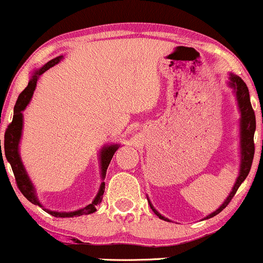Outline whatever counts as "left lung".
I'll return each instance as SVG.
<instances>
[{"label": "left lung", "mask_w": 263, "mask_h": 263, "mask_svg": "<svg viewBox=\"0 0 263 263\" xmlns=\"http://www.w3.org/2000/svg\"><path fill=\"white\" fill-rule=\"evenodd\" d=\"M230 86L235 89V93H236L238 108L241 111V165H240V174L235 183L232 192L230 193L228 199L224 201V204L219 208L218 210L214 211L213 214L206 216V219L213 218V216L218 215L220 211H222L228 206L229 203L231 201V199L234 198V195L236 194L238 186L241 185V183L246 179V177L249 176L250 170H251L252 161H253V155H255V142H253V135H255L256 129V116L255 111H253L251 101H250V93H249V87L245 84V81L241 79L237 75H230ZM263 122V121H262ZM151 209L155 211V214L158 216L159 219L167 220V218L162 216L161 214L157 211L155 208L152 206V204L149 203Z\"/></svg>", "instance_id": "1"}]
</instances>
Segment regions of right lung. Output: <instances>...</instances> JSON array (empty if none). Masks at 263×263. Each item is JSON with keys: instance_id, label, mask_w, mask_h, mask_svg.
I'll use <instances>...</instances> for the list:
<instances>
[{"instance_id": "obj_1", "label": "right lung", "mask_w": 263, "mask_h": 263, "mask_svg": "<svg viewBox=\"0 0 263 263\" xmlns=\"http://www.w3.org/2000/svg\"><path fill=\"white\" fill-rule=\"evenodd\" d=\"M60 59H62V57H57V58H54L50 60V62H48L47 64L42 66L39 70L35 71L34 75L32 77V79L29 80L28 85H27L26 89L20 93V96H18L16 105H14L13 120H12V122L7 126V128H6V132H5V156L6 158H7V161L10 162L12 171H13L18 189L21 190V193H22V194L25 195V197L28 199L32 204L39 205V206H42V205L39 204L38 199L35 197L34 186L32 185L31 180H29L28 176H27L25 167H23L22 162H21L20 153H18V143H20L21 134H22V125H23L22 111L25 110L27 105L29 104V100L32 99L33 91H34L35 85H37V80L39 75H42L49 68H52V66L58 64ZM117 148H119V146H116V144H112V146H108V147H105V148H102L101 151L102 178H105V176H106V170ZM0 152H1L0 161L4 162V157H2V149H1V140H0ZM104 190H105V182H102L100 185V190H99L98 195H96L95 199H93L92 203L89 204L85 208H83V209H79L77 211H70V213H59V211H52L47 209L44 210L47 211L48 214H50V215L55 216V218H74V216L87 215V214H91L93 211H96V205L101 203L102 195H104Z\"/></svg>"}]
</instances>
